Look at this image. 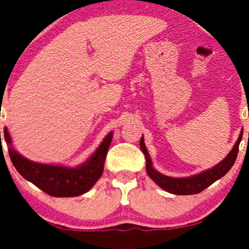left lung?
<instances>
[{
    "instance_id": "8db88e82",
    "label": "left lung",
    "mask_w": 249,
    "mask_h": 249,
    "mask_svg": "<svg viewBox=\"0 0 249 249\" xmlns=\"http://www.w3.org/2000/svg\"><path fill=\"white\" fill-rule=\"evenodd\" d=\"M242 134L243 130L241 131L238 140L236 141L232 149L230 150L229 154L222 161L218 162L215 166L211 167V169L196 173V175L189 176V177H170V176L162 175V173L157 171L154 169V166H153L152 159H150L149 153H148L147 148H145L144 139L143 137H141L140 147L145 157V170H147L148 176L161 189L166 190V192L175 195H193L202 192L203 189L208 188L215 180H218L219 178H222L223 176L229 172V170L231 169L233 162H235L236 158H237L238 145H240L241 139H242Z\"/></svg>"
}]
</instances>
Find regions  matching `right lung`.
<instances>
[{"label":"right lung","mask_w":249,"mask_h":249,"mask_svg":"<svg viewBox=\"0 0 249 249\" xmlns=\"http://www.w3.org/2000/svg\"><path fill=\"white\" fill-rule=\"evenodd\" d=\"M4 140L8 153L17 171L50 196L72 197L89 192L104 172L105 160L112 142L113 132H109L96 150L83 164L76 167L62 165L42 164L22 157L13 147L11 135L4 127ZM1 139V132H0Z\"/></svg>","instance_id":"add662e5"}]
</instances>
